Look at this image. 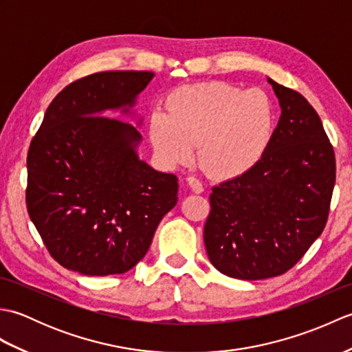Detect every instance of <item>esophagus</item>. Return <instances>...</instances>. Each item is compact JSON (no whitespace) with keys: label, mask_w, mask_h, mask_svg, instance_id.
<instances>
[{"label":"esophagus","mask_w":352,"mask_h":352,"mask_svg":"<svg viewBox=\"0 0 352 352\" xmlns=\"http://www.w3.org/2000/svg\"><path fill=\"white\" fill-rule=\"evenodd\" d=\"M188 184L190 186V189L195 193H201L204 190L203 183H201L198 178H195V177H188Z\"/></svg>","instance_id":"34e87169"}]
</instances>
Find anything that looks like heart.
Wrapping results in <instances>:
<instances>
[{
	"label": "heart",
	"instance_id": "1",
	"mask_svg": "<svg viewBox=\"0 0 352 352\" xmlns=\"http://www.w3.org/2000/svg\"><path fill=\"white\" fill-rule=\"evenodd\" d=\"M166 111L149 121V138L160 159L186 164L195 159L216 178H234L263 159L276 129V106L263 89L226 81L188 85L168 96Z\"/></svg>",
	"mask_w": 352,
	"mask_h": 352
}]
</instances>
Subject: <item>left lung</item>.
Returning a JSON list of instances; mask_svg holds the SVG:
<instances>
[{
  "label": "left lung",
  "instance_id": "left-lung-1",
  "mask_svg": "<svg viewBox=\"0 0 352 352\" xmlns=\"http://www.w3.org/2000/svg\"><path fill=\"white\" fill-rule=\"evenodd\" d=\"M281 116L266 154L214 186L204 243L212 265L239 280L287 272L322 233L336 182L333 145L301 94L267 78Z\"/></svg>",
  "mask_w": 352,
  "mask_h": 352
}]
</instances>
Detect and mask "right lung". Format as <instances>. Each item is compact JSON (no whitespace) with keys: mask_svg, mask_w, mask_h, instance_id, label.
I'll list each match as a JSON object with an SVG mask.
<instances>
[{"mask_svg":"<svg viewBox=\"0 0 352 352\" xmlns=\"http://www.w3.org/2000/svg\"><path fill=\"white\" fill-rule=\"evenodd\" d=\"M148 71L96 72L66 86L45 111L27 155V210L57 263L83 275L124 274L145 257L177 204L178 178L139 159L130 113Z\"/></svg>","mask_w":352,"mask_h":352,"instance_id":"1","label":"right lung"}]
</instances>
